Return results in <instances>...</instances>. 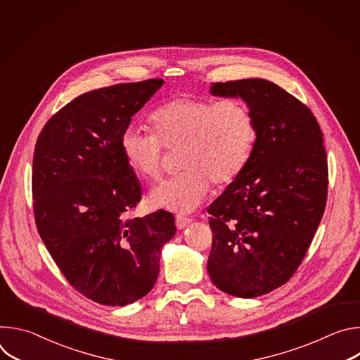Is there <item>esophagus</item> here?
I'll use <instances>...</instances> for the list:
<instances>
[{
	"instance_id": "1",
	"label": "esophagus",
	"mask_w": 360,
	"mask_h": 360,
	"mask_svg": "<svg viewBox=\"0 0 360 360\" xmlns=\"http://www.w3.org/2000/svg\"><path fill=\"white\" fill-rule=\"evenodd\" d=\"M191 222H192L191 218H186V217H182V215H176V218H175V224H176L178 229L186 228Z\"/></svg>"
}]
</instances>
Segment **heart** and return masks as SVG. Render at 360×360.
Segmentation results:
<instances>
[{"label": "heart", "mask_w": 360, "mask_h": 360, "mask_svg": "<svg viewBox=\"0 0 360 360\" xmlns=\"http://www.w3.org/2000/svg\"><path fill=\"white\" fill-rule=\"evenodd\" d=\"M152 134L127 129L121 150L128 168L157 182L164 172V148H182L184 174L162 182L149 195L153 208L192 212L211 191L232 184L248 167L255 145V124L245 102L178 96L150 115Z\"/></svg>", "instance_id": "b5f03b06"}]
</instances>
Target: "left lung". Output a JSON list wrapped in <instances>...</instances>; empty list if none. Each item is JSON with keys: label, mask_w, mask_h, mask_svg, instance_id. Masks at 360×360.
I'll use <instances>...</instances> for the list:
<instances>
[{"label": "left lung", "mask_w": 360, "mask_h": 360, "mask_svg": "<svg viewBox=\"0 0 360 360\" xmlns=\"http://www.w3.org/2000/svg\"><path fill=\"white\" fill-rule=\"evenodd\" d=\"M211 94L246 102L256 139L245 171L208 208V274L225 293L262 296L292 278L321 224L328 198L323 134L311 110L271 81L215 82Z\"/></svg>", "instance_id": "1"}]
</instances>
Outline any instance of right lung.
<instances>
[{
	"label": "right lung",
	"instance_id": "right-lung-1",
	"mask_svg": "<svg viewBox=\"0 0 360 360\" xmlns=\"http://www.w3.org/2000/svg\"><path fill=\"white\" fill-rule=\"evenodd\" d=\"M162 79L117 84L72 99L42 128L32 160L34 217L49 255L88 299L124 306L157 282L171 212L128 218L141 185L121 136Z\"/></svg>",
	"mask_w": 360,
	"mask_h": 360
}]
</instances>
